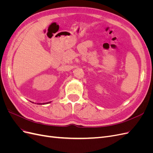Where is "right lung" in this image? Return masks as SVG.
<instances>
[{
    "mask_svg": "<svg viewBox=\"0 0 153 153\" xmlns=\"http://www.w3.org/2000/svg\"><path fill=\"white\" fill-rule=\"evenodd\" d=\"M34 103V102H32ZM51 103V101H50V102H47V103H37V104H38V105H45V104H48V103ZM36 104V103H35Z\"/></svg>",
    "mask_w": 153,
    "mask_h": 153,
    "instance_id": "obj_1",
    "label": "right lung"
}]
</instances>
